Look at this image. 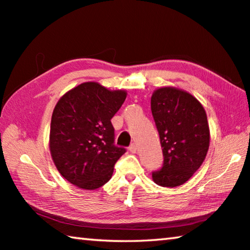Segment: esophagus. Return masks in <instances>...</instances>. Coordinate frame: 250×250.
<instances>
[{"label":"esophagus","mask_w":250,"mask_h":250,"mask_svg":"<svg viewBox=\"0 0 250 250\" xmlns=\"http://www.w3.org/2000/svg\"><path fill=\"white\" fill-rule=\"evenodd\" d=\"M129 150H130V152H132V153H135V152H137V150H138L137 145H135V143H133V145H131L130 147H129Z\"/></svg>","instance_id":"obj_1"}]
</instances>
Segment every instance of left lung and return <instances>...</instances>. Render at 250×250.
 Listing matches in <instances>:
<instances>
[{
    "instance_id": "8db88e82",
    "label": "left lung",
    "mask_w": 250,
    "mask_h": 250,
    "mask_svg": "<svg viewBox=\"0 0 250 250\" xmlns=\"http://www.w3.org/2000/svg\"><path fill=\"white\" fill-rule=\"evenodd\" d=\"M151 111L160 134L164 163L152 179L164 188L188 182L204 162L209 126L203 104L180 88L160 87L151 96Z\"/></svg>"
}]
</instances>
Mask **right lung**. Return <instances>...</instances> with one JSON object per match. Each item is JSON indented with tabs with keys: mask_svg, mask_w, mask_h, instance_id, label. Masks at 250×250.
I'll list each match as a JSON object with an SVG mask.
<instances>
[{
	"mask_svg": "<svg viewBox=\"0 0 250 250\" xmlns=\"http://www.w3.org/2000/svg\"><path fill=\"white\" fill-rule=\"evenodd\" d=\"M126 91L110 90L86 82L62 95L55 105L49 131V151L64 179L92 191L111 179L113 167L125 150L113 145L111 119Z\"/></svg>",
	"mask_w": 250,
	"mask_h": 250,
	"instance_id": "obj_1",
	"label": "right lung"
}]
</instances>
